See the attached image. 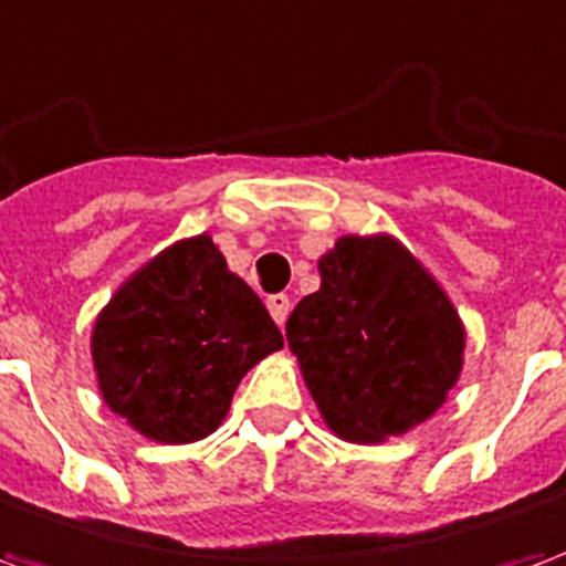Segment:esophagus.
I'll list each match as a JSON object with an SVG mask.
<instances>
[{
  "mask_svg": "<svg viewBox=\"0 0 566 566\" xmlns=\"http://www.w3.org/2000/svg\"><path fill=\"white\" fill-rule=\"evenodd\" d=\"M266 308H270L272 321L282 327L284 321H287V312H291V300H287V294H272L270 300H266Z\"/></svg>",
  "mask_w": 566,
  "mask_h": 566,
  "instance_id": "esophagus-1",
  "label": "esophagus"
}]
</instances>
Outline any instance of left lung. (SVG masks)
Here are the masks:
<instances>
[{
	"mask_svg": "<svg viewBox=\"0 0 566 566\" xmlns=\"http://www.w3.org/2000/svg\"><path fill=\"white\" fill-rule=\"evenodd\" d=\"M287 345L336 437L381 442L437 412L463 367V324L437 279L391 235H343Z\"/></svg>",
	"mask_w": 566,
	"mask_h": 566,
	"instance_id": "1",
	"label": "left lung"
}]
</instances>
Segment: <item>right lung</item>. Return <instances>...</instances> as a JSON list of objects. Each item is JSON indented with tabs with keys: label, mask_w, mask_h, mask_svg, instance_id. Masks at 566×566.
I'll return each instance as SVG.
<instances>
[{
	"label": "right lung",
	"mask_w": 566,
	"mask_h": 566,
	"mask_svg": "<svg viewBox=\"0 0 566 566\" xmlns=\"http://www.w3.org/2000/svg\"><path fill=\"white\" fill-rule=\"evenodd\" d=\"M282 345L260 296L202 233L117 287L93 324L91 352L108 409L175 446L214 433L242 376Z\"/></svg>",
	"instance_id": "right-lung-1"
}]
</instances>
